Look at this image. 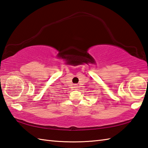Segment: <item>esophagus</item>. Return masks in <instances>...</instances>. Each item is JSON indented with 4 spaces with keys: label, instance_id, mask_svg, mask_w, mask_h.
Masks as SVG:
<instances>
[{
    "label": "esophagus",
    "instance_id": "esophagus-1",
    "mask_svg": "<svg viewBox=\"0 0 148 148\" xmlns=\"http://www.w3.org/2000/svg\"><path fill=\"white\" fill-rule=\"evenodd\" d=\"M74 88H77V86H75V87H74Z\"/></svg>",
    "mask_w": 148,
    "mask_h": 148
}]
</instances>
